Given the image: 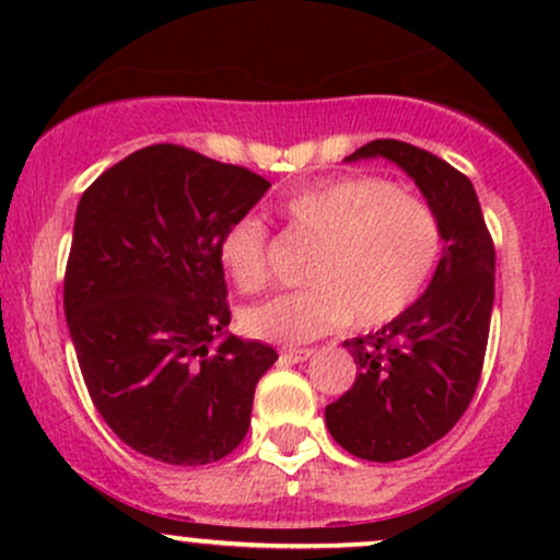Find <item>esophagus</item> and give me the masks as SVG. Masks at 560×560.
Returning a JSON list of instances; mask_svg holds the SVG:
<instances>
[{
    "label": "esophagus",
    "mask_w": 560,
    "mask_h": 560,
    "mask_svg": "<svg viewBox=\"0 0 560 560\" xmlns=\"http://www.w3.org/2000/svg\"><path fill=\"white\" fill-rule=\"evenodd\" d=\"M311 355V347H289V350H281V361L287 363H305Z\"/></svg>",
    "instance_id": "obj_1"
}]
</instances>
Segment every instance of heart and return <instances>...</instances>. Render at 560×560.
I'll return each instance as SVG.
<instances>
[{
	"label": "heart",
	"mask_w": 560,
	"mask_h": 560,
	"mask_svg": "<svg viewBox=\"0 0 560 560\" xmlns=\"http://www.w3.org/2000/svg\"><path fill=\"white\" fill-rule=\"evenodd\" d=\"M294 240L313 247L311 287L242 313V329L273 345H307L339 326L378 329L419 302L442 255V226L421 195L376 176H337L281 202ZM223 268L242 292L271 281L273 244L258 215L231 221L218 242Z\"/></svg>",
	"instance_id": "b5f03b06"
}]
</instances>
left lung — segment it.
Returning <instances> with one entry per match:
<instances>
[{
	"instance_id": "8db88e82",
	"label": "left lung",
	"mask_w": 560,
	"mask_h": 560,
	"mask_svg": "<svg viewBox=\"0 0 560 560\" xmlns=\"http://www.w3.org/2000/svg\"><path fill=\"white\" fill-rule=\"evenodd\" d=\"M387 158L419 184L442 226L440 266L410 311L345 339L358 376L326 427L355 458L389 464L421 453L466 413L485 365L494 302V244L474 184L421 147L376 139L347 160Z\"/></svg>"
}]
</instances>
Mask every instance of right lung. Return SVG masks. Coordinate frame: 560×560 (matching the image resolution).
Masks as SVG:
<instances>
[{"label":"right lung","mask_w":560,"mask_h":560,"mask_svg":"<svg viewBox=\"0 0 560 560\" xmlns=\"http://www.w3.org/2000/svg\"><path fill=\"white\" fill-rule=\"evenodd\" d=\"M271 189L258 173L178 144L115 163L81 195L66 318L83 384L128 447L205 466L244 440L276 350L226 337L218 242Z\"/></svg>","instance_id":"obj_1"}]
</instances>
